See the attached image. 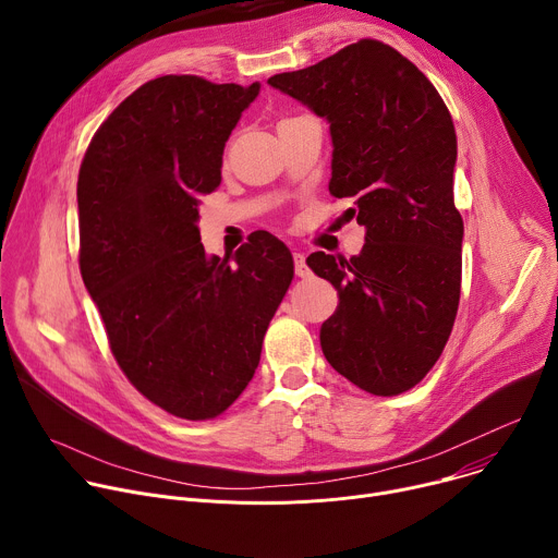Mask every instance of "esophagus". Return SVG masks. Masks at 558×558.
Wrapping results in <instances>:
<instances>
[{
  "instance_id": "obj_1",
  "label": "esophagus",
  "mask_w": 558,
  "mask_h": 558,
  "mask_svg": "<svg viewBox=\"0 0 558 558\" xmlns=\"http://www.w3.org/2000/svg\"><path fill=\"white\" fill-rule=\"evenodd\" d=\"M293 265H295V276L298 278H308L311 271L306 267V258L302 252H293Z\"/></svg>"
}]
</instances>
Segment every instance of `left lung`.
<instances>
[{"mask_svg": "<svg viewBox=\"0 0 558 558\" xmlns=\"http://www.w3.org/2000/svg\"><path fill=\"white\" fill-rule=\"evenodd\" d=\"M267 84L329 121V192L349 198L347 216L366 229L360 256L306 258L340 295L320 329L323 353L362 390L400 395L435 366L459 306L452 117L426 74L377 39Z\"/></svg>", "mask_w": 558, "mask_h": 558, "instance_id": "1", "label": "left lung"}]
</instances>
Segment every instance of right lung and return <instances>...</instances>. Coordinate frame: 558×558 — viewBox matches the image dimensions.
Returning a JSON list of instances; mask_svg holds the SVG:
<instances>
[{
	"instance_id": "right-lung-1",
	"label": "right lung",
	"mask_w": 558,
	"mask_h": 558,
	"mask_svg": "<svg viewBox=\"0 0 558 558\" xmlns=\"http://www.w3.org/2000/svg\"><path fill=\"white\" fill-rule=\"evenodd\" d=\"M260 84L166 74L95 132L78 170V269L132 386L174 417L225 413L252 381L293 258L256 231L233 258L207 256L201 196Z\"/></svg>"
}]
</instances>
